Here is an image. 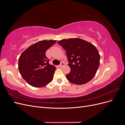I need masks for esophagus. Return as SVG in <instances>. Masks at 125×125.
<instances>
[{
  "instance_id": "esophagus-1",
  "label": "esophagus",
  "mask_w": 125,
  "mask_h": 125,
  "mask_svg": "<svg viewBox=\"0 0 125 125\" xmlns=\"http://www.w3.org/2000/svg\"><path fill=\"white\" fill-rule=\"evenodd\" d=\"M64 65H65V63L63 62H62L61 63H60V65H59V67L60 68H62Z\"/></svg>"
}]
</instances>
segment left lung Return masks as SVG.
I'll return each mask as SVG.
<instances>
[{"label": "left lung", "instance_id": "left-lung-1", "mask_svg": "<svg viewBox=\"0 0 125 125\" xmlns=\"http://www.w3.org/2000/svg\"><path fill=\"white\" fill-rule=\"evenodd\" d=\"M66 51L69 73L67 80L75 84H83L95 76L100 65V55L95 46L79 38L64 39L58 42Z\"/></svg>", "mask_w": 125, "mask_h": 125}]
</instances>
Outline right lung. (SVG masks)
<instances>
[{
    "instance_id": "right-lung-1",
    "label": "right lung",
    "mask_w": 125,
    "mask_h": 125,
    "mask_svg": "<svg viewBox=\"0 0 125 125\" xmlns=\"http://www.w3.org/2000/svg\"><path fill=\"white\" fill-rule=\"evenodd\" d=\"M56 41L43 40L31 45L22 52L18 62L20 73L26 82L40 88L53 79L56 67L49 63L46 52Z\"/></svg>"
}]
</instances>
